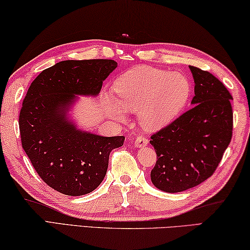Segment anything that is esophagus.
<instances>
[{
  "label": "esophagus",
  "instance_id": "obj_1",
  "mask_svg": "<svg viewBox=\"0 0 250 250\" xmlns=\"http://www.w3.org/2000/svg\"><path fill=\"white\" fill-rule=\"evenodd\" d=\"M147 144H148V140L144 136H138L134 143V145L136 146L137 148H140V147H145Z\"/></svg>",
  "mask_w": 250,
  "mask_h": 250
}]
</instances>
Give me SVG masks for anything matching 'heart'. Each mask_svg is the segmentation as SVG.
Masks as SVG:
<instances>
[{
    "label": "heart",
    "instance_id": "obj_1",
    "mask_svg": "<svg viewBox=\"0 0 250 250\" xmlns=\"http://www.w3.org/2000/svg\"><path fill=\"white\" fill-rule=\"evenodd\" d=\"M117 102L105 98V109L118 121L125 110L140 113L142 125L148 130L166 126L182 112L190 93L185 75L164 69L140 66L123 73L114 83Z\"/></svg>",
    "mask_w": 250,
    "mask_h": 250
}]
</instances>
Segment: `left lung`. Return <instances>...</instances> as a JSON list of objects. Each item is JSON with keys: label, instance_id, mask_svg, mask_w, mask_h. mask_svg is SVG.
Here are the masks:
<instances>
[{"label": "left lung", "instance_id": "obj_1", "mask_svg": "<svg viewBox=\"0 0 250 250\" xmlns=\"http://www.w3.org/2000/svg\"><path fill=\"white\" fill-rule=\"evenodd\" d=\"M195 82L190 109L150 136L157 155L152 183L179 193L215 173L232 137L231 94L209 72L189 66Z\"/></svg>", "mask_w": 250, "mask_h": 250}]
</instances>
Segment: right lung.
Segmentation results:
<instances>
[{
	"label": "right lung",
	"instance_id": "1",
	"mask_svg": "<svg viewBox=\"0 0 250 250\" xmlns=\"http://www.w3.org/2000/svg\"><path fill=\"white\" fill-rule=\"evenodd\" d=\"M116 67L114 60L63 61L41 72L24 97L19 117L24 152L43 182L64 195L96 189L110 152L124 144V136L76 129L65 115L75 95H97Z\"/></svg>",
	"mask_w": 250,
	"mask_h": 250
}]
</instances>
